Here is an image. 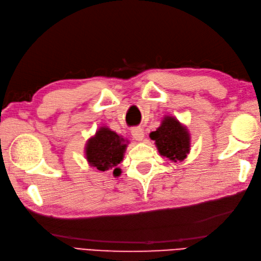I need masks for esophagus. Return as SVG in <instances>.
I'll return each mask as SVG.
<instances>
[{
    "label": "esophagus",
    "instance_id": "obj_1",
    "mask_svg": "<svg viewBox=\"0 0 261 261\" xmlns=\"http://www.w3.org/2000/svg\"><path fill=\"white\" fill-rule=\"evenodd\" d=\"M132 136L133 138L135 140H138V141H141L144 139L145 137V133H144V129L140 128V127H135L132 129Z\"/></svg>",
    "mask_w": 261,
    "mask_h": 261
}]
</instances>
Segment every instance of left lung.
Here are the masks:
<instances>
[{"instance_id":"1","label":"left lung","mask_w":261,"mask_h":261,"mask_svg":"<svg viewBox=\"0 0 261 261\" xmlns=\"http://www.w3.org/2000/svg\"><path fill=\"white\" fill-rule=\"evenodd\" d=\"M149 136L154 140L159 153L173 162L186 159L191 150L188 129L174 116H164L160 127L150 133Z\"/></svg>"}]
</instances>
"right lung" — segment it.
Listing matches in <instances>:
<instances>
[{"label":"right lung","instance_id":"right-lung-1","mask_svg":"<svg viewBox=\"0 0 261 261\" xmlns=\"http://www.w3.org/2000/svg\"><path fill=\"white\" fill-rule=\"evenodd\" d=\"M127 144L128 140L103 126L87 141L86 159L90 167L102 172L113 170V175L120 176L121 169L117 165L123 161Z\"/></svg>","mask_w":261,"mask_h":261}]
</instances>
